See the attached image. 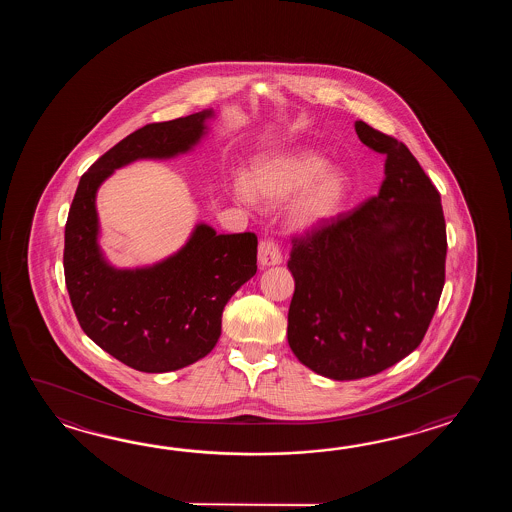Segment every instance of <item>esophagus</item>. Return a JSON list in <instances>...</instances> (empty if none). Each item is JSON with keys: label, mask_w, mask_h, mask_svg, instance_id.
Listing matches in <instances>:
<instances>
[{"label": "esophagus", "mask_w": 512, "mask_h": 512, "mask_svg": "<svg viewBox=\"0 0 512 512\" xmlns=\"http://www.w3.org/2000/svg\"><path fill=\"white\" fill-rule=\"evenodd\" d=\"M258 261L261 267H272L282 263V252L272 240H261L258 247Z\"/></svg>", "instance_id": "34e87169"}]
</instances>
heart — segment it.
Masks as SVG:
<instances>
[{
    "label": "heart",
    "instance_id": "heart-1",
    "mask_svg": "<svg viewBox=\"0 0 512 512\" xmlns=\"http://www.w3.org/2000/svg\"><path fill=\"white\" fill-rule=\"evenodd\" d=\"M346 172L329 166L326 155L313 148H289L260 155L251 175L232 181V196L243 205L276 207L287 203V221L294 230L315 232L337 218L349 196Z\"/></svg>",
    "mask_w": 512,
    "mask_h": 512
}]
</instances>
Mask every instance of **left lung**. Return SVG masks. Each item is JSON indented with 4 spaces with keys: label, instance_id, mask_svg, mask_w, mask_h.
<instances>
[{
    "label": "left lung",
    "instance_id": "obj_1",
    "mask_svg": "<svg viewBox=\"0 0 512 512\" xmlns=\"http://www.w3.org/2000/svg\"><path fill=\"white\" fill-rule=\"evenodd\" d=\"M384 153L379 194L353 214L294 241L287 340L296 359L333 381L390 368L425 337L445 285L441 196L403 142L357 120Z\"/></svg>",
    "mask_w": 512,
    "mask_h": 512
}]
</instances>
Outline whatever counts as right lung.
<instances>
[{"mask_svg":"<svg viewBox=\"0 0 512 512\" xmlns=\"http://www.w3.org/2000/svg\"><path fill=\"white\" fill-rule=\"evenodd\" d=\"M216 115L208 108L133 131L80 177L69 208L64 271L78 322L97 346L133 370H181L216 348L225 305L258 269V238L218 234L199 221L174 254L152 265L117 267L100 247L98 188L135 161L194 152Z\"/></svg>","mask_w":512,"mask_h":512,"instance_id":"add662e5","label":"right lung"}]
</instances>
